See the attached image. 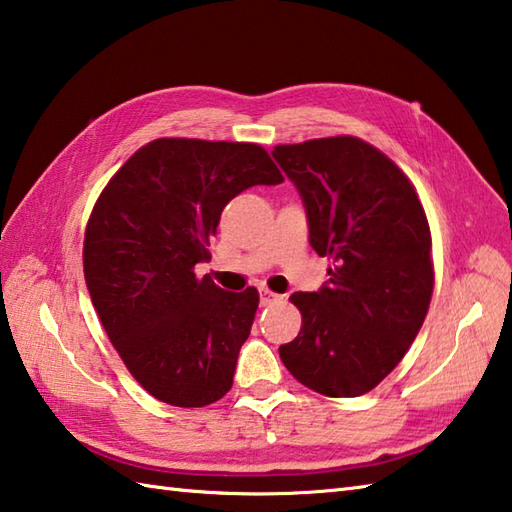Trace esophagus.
Returning a JSON list of instances; mask_svg holds the SVG:
<instances>
[{"mask_svg":"<svg viewBox=\"0 0 512 512\" xmlns=\"http://www.w3.org/2000/svg\"><path fill=\"white\" fill-rule=\"evenodd\" d=\"M283 300V296L280 294H274V291L271 289H260V302H263V305H274V302H280Z\"/></svg>","mask_w":512,"mask_h":512,"instance_id":"esophagus-1","label":"esophagus"}]
</instances>
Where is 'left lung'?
<instances>
[{
    "label": "left lung",
    "instance_id": "left-lung-1",
    "mask_svg": "<svg viewBox=\"0 0 512 512\" xmlns=\"http://www.w3.org/2000/svg\"><path fill=\"white\" fill-rule=\"evenodd\" d=\"M302 196L309 243L329 283L296 291L298 336L280 347L294 378L327 398H356L387 378L422 329L433 296L431 229L413 183L358 137L276 145Z\"/></svg>",
    "mask_w": 512,
    "mask_h": 512
}]
</instances>
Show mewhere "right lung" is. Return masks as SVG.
<instances>
[{"mask_svg":"<svg viewBox=\"0 0 512 512\" xmlns=\"http://www.w3.org/2000/svg\"><path fill=\"white\" fill-rule=\"evenodd\" d=\"M283 174L256 143L154 139L103 187L83 238V276L123 364L156 400L207 406L232 389L258 291L229 294L194 267L223 207Z\"/></svg>","mask_w":512,"mask_h":512,"instance_id":"obj_1","label":"right lung"}]
</instances>
